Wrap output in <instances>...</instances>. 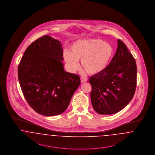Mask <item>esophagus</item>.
Here are the masks:
<instances>
[{
	"instance_id": "esophagus-1",
	"label": "esophagus",
	"mask_w": 155,
	"mask_h": 155,
	"mask_svg": "<svg viewBox=\"0 0 155 155\" xmlns=\"http://www.w3.org/2000/svg\"><path fill=\"white\" fill-rule=\"evenodd\" d=\"M87 81V78H85V77H81V82H82V83H83V82H86Z\"/></svg>"
}]
</instances>
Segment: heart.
I'll return each instance as SVG.
<instances>
[{
	"label": "heart",
	"instance_id": "obj_1",
	"mask_svg": "<svg viewBox=\"0 0 155 155\" xmlns=\"http://www.w3.org/2000/svg\"><path fill=\"white\" fill-rule=\"evenodd\" d=\"M110 45L99 39H85L77 41L70 48L69 52L64 53V59L71 71L78 67L81 60L82 68L89 74L102 72L108 64L113 55Z\"/></svg>",
	"mask_w": 155,
	"mask_h": 155
}]
</instances>
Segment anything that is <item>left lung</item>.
Segmentation results:
<instances>
[{
    "label": "left lung",
    "mask_w": 155,
    "mask_h": 155,
    "mask_svg": "<svg viewBox=\"0 0 155 155\" xmlns=\"http://www.w3.org/2000/svg\"><path fill=\"white\" fill-rule=\"evenodd\" d=\"M117 42L116 54L109 65L89 78L92 104L100 114H112L122 110L131 101L136 89V61L124 43L120 39Z\"/></svg>",
    "instance_id": "obj_1"
}]
</instances>
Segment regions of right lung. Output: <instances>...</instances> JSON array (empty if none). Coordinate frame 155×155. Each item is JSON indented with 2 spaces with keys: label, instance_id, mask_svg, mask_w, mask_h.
Returning a JSON list of instances; mask_svg holds the SVG:
<instances>
[{
  "label": "right lung",
  "instance_id": "right-lung-1",
  "mask_svg": "<svg viewBox=\"0 0 155 155\" xmlns=\"http://www.w3.org/2000/svg\"><path fill=\"white\" fill-rule=\"evenodd\" d=\"M63 60L60 42L49 35L33 42L21 59L18 77L22 94L39 114L63 113L80 85L79 75L64 70Z\"/></svg>",
  "mask_w": 155,
  "mask_h": 155
}]
</instances>
